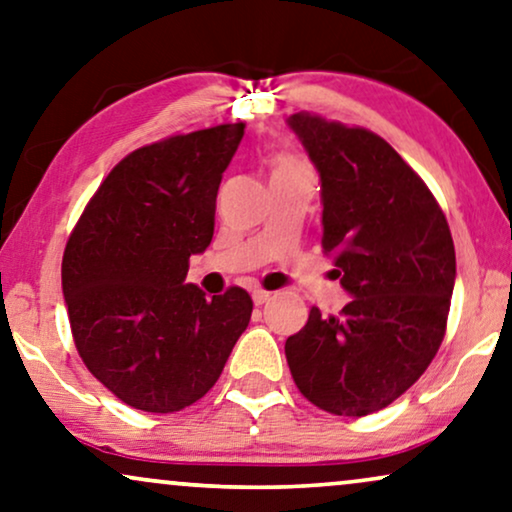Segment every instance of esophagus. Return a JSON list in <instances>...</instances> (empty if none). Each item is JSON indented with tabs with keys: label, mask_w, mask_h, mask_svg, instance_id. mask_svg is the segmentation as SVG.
<instances>
[{
	"label": "esophagus",
	"mask_w": 512,
	"mask_h": 512,
	"mask_svg": "<svg viewBox=\"0 0 512 512\" xmlns=\"http://www.w3.org/2000/svg\"><path fill=\"white\" fill-rule=\"evenodd\" d=\"M251 298H254L256 305H265L272 298V294H268V291H263V289H256L254 294H251Z\"/></svg>",
	"instance_id": "34e87169"
}]
</instances>
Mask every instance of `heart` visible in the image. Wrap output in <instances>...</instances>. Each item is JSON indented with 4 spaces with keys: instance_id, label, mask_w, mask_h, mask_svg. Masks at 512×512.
<instances>
[{
    "instance_id": "heart-1",
    "label": "heart",
    "mask_w": 512,
    "mask_h": 512,
    "mask_svg": "<svg viewBox=\"0 0 512 512\" xmlns=\"http://www.w3.org/2000/svg\"><path fill=\"white\" fill-rule=\"evenodd\" d=\"M296 167H303V164H298L296 159H280V162L275 164V171H287V169H296Z\"/></svg>"
}]
</instances>
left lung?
<instances>
[{
	"label": "left lung",
	"mask_w": 512,
	"mask_h": 512,
	"mask_svg": "<svg viewBox=\"0 0 512 512\" xmlns=\"http://www.w3.org/2000/svg\"><path fill=\"white\" fill-rule=\"evenodd\" d=\"M287 126L320 174L322 247L350 301L310 308L284 353L296 386L336 416H367L414 386L440 348L456 254L426 183L381 136L291 115Z\"/></svg>",
	"instance_id": "obj_1"
}]
</instances>
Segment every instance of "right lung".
<instances>
[{"instance_id":"1","label":"right lung","mask_w":512,"mask_h":512,"mask_svg":"<svg viewBox=\"0 0 512 512\" xmlns=\"http://www.w3.org/2000/svg\"><path fill=\"white\" fill-rule=\"evenodd\" d=\"M244 124L174 136L124 157L72 230L63 298L86 369L129 407L169 414L218 381L249 327V294L185 282L214 237L223 171Z\"/></svg>"}]
</instances>
